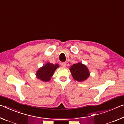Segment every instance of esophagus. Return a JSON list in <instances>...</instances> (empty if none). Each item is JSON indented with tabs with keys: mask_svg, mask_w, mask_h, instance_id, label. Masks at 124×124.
Masks as SVG:
<instances>
[{
	"mask_svg": "<svg viewBox=\"0 0 124 124\" xmlns=\"http://www.w3.org/2000/svg\"><path fill=\"white\" fill-rule=\"evenodd\" d=\"M61 66L62 67H63V68H65V67H66V63H64V62H63V63H61Z\"/></svg>",
	"mask_w": 124,
	"mask_h": 124,
	"instance_id": "1",
	"label": "esophagus"
}]
</instances>
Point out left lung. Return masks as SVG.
<instances>
[{
	"instance_id": "1",
	"label": "left lung",
	"mask_w": 124,
	"mask_h": 124,
	"mask_svg": "<svg viewBox=\"0 0 124 124\" xmlns=\"http://www.w3.org/2000/svg\"><path fill=\"white\" fill-rule=\"evenodd\" d=\"M70 70L73 79L79 82H82L90 77V74L86 66L81 62L73 64Z\"/></svg>"
}]
</instances>
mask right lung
Returning a JSON list of instances; mask_svg holds the SVG:
<instances>
[{
    "label": "right lung",
    "instance_id": "obj_1",
    "mask_svg": "<svg viewBox=\"0 0 124 124\" xmlns=\"http://www.w3.org/2000/svg\"><path fill=\"white\" fill-rule=\"evenodd\" d=\"M59 67L58 64H54L50 62H47L37 70L36 72L37 78L44 82L49 81L54 75V71Z\"/></svg>",
    "mask_w": 124,
    "mask_h": 124
}]
</instances>
